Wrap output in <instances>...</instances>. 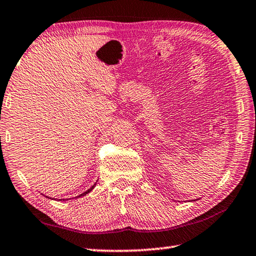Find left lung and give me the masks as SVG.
Wrapping results in <instances>:
<instances>
[{"mask_svg": "<svg viewBox=\"0 0 256 256\" xmlns=\"http://www.w3.org/2000/svg\"><path fill=\"white\" fill-rule=\"evenodd\" d=\"M194 201H196V200H194Z\"/></svg>", "mask_w": 256, "mask_h": 256, "instance_id": "1", "label": "left lung"}]
</instances>
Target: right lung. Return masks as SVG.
Here are the masks:
<instances>
[{
  "instance_id": "obj_1",
  "label": "right lung",
  "mask_w": 256,
  "mask_h": 256,
  "mask_svg": "<svg viewBox=\"0 0 256 256\" xmlns=\"http://www.w3.org/2000/svg\"><path fill=\"white\" fill-rule=\"evenodd\" d=\"M94 186H96V183H94L92 186V188H90L89 190H86V192H84V193H82V194H80V196H78L76 198H81V196H86V194H88L89 192H92V190L94 188ZM46 198H48V196H46ZM66 200H68V198H66ZM60 201H62V198H60ZM63 201H64V198H63Z\"/></svg>"
}]
</instances>
